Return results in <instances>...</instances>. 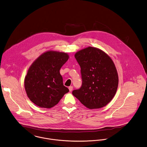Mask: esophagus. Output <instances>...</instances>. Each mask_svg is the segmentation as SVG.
Wrapping results in <instances>:
<instances>
[{
	"label": "esophagus",
	"mask_w": 147,
	"mask_h": 147,
	"mask_svg": "<svg viewBox=\"0 0 147 147\" xmlns=\"http://www.w3.org/2000/svg\"><path fill=\"white\" fill-rule=\"evenodd\" d=\"M73 86H70V87H69V91L71 92L72 90H73Z\"/></svg>",
	"instance_id": "1"
}]
</instances>
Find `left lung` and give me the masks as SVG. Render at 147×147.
Segmentation results:
<instances>
[{"label":"left lung","mask_w":147,"mask_h":147,"mask_svg":"<svg viewBox=\"0 0 147 147\" xmlns=\"http://www.w3.org/2000/svg\"><path fill=\"white\" fill-rule=\"evenodd\" d=\"M75 58L81 67L82 84L73 95L89 109L106 106L115 96L119 78L115 64L103 51L88 47L77 52Z\"/></svg>","instance_id":"left-lung-1"}]
</instances>
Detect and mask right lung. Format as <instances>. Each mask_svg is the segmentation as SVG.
I'll return each instance as SVG.
<instances>
[{
    "mask_svg": "<svg viewBox=\"0 0 147 147\" xmlns=\"http://www.w3.org/2000/svg\"><path fill=\"white\" fill-rule=\"evenodd\" d=\"M69 57L66 53L49 51L40 55L30 65L24 79V88L34 104L50 109L69 91L63 86L59 73Z\"/></svg>",
    "mask_w": 147,
    "mask_h": 147,
    "instance_id": "right-lung-1",
    "label": "right lung"
}]
</instances>
